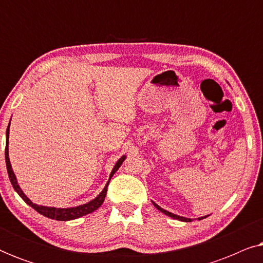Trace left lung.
Wrapping results in <instances>:
<instances>
[{
  "mask_svg": "<svg viewBox=\"0 0 263 263\" xmlns=\"http://www.w3.org/2000/svg\"><path fill=\"white\" fill-rule=\"evenodd\" d=\"M152 203L154 204V207H156L158 211H160L161 213H164L165 215H167V217H170V218H172V219H177V220L185 221V222H189V221H193V220H194V219L185 218V217H181V215H177V214L171 213V212H168V211H166V210H164V208H161L160 206H158V204H157L156 202H153V201H152ZM207 217H208V215H204V217H200V218H197V220H202V219L207 218Z\"/></svg>",
  "mask_w": 263,
  "mask_h": 263,
  "instance_id": "left-lung-1",
  "label": "left lung"
}]
</instances>
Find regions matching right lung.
Masks as SVG:
<instances>
[{"mask_svg":"<svg viewBox=\"0 0 263 263\" xmlns=\"http://www.w3.org/2000/svg\"><path fill=\"white\" fill-rule=\"evenodd\" d=\"M10 120H12V118H10ZM9 125H10V122H9L8 128H7V132H6V152H5V156H6L7 171H8L10 183H12L14 190H15V192L19 194V196L25 201V202L28 204V206L34 208V210L37 211L38 213H41L42 215H44V217H46V218L55 219V220H60V221L74 220V219H78L80 217H84V215H86V214L92 213V212L98 210V208L102 206L104 200H105L106 192H107V185H109L110 179L115 175V172H116L118 168L121 167V165L123 164L124 159L127 158L125 154H124V156H122L120 159L116 161V164H115L112 171H111V174H110L109 181H107L105 186H104L102 193H100L97 197H95V199L89 201V202H86V203L80 204V206H77V207H68V208H57V207H50V206H42V204H37V203L32 202V201L28 199L26 195H25L23 189L20 188L19 183H17L16 176H15V174H14V171L12 168V164H10V160H9V149H8V147H9Z\"/></svg>","mask_w":263,"mask_h":263,"instance_id":"obj_1","label":"right lung"}]
</instances>
